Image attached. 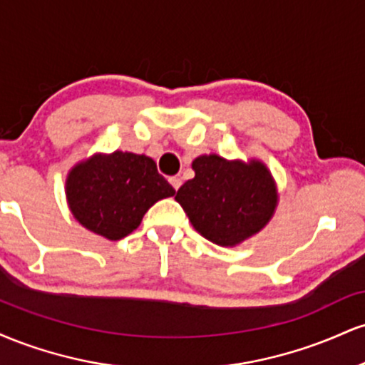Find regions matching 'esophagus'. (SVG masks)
I'll return each instance as SVG.
<instances>
[{"mask_svg":"<svg viewBox=\"0 0 365 365\" xmlns=\"http://www.w3.org/2000/svg\"><path fill=\"white\" fill-rule=\"evenodd\" d=\"M170 183H171V187L175 188V190H178L180 185H182V180H180L178 177H171L170 178Z\"/></svg>","mask_w":365,"mask_h":365,"instance_id":"obj_1","label":"esophagus"}]
</instances>
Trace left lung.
Wrapping results in <instances>:
<instances>
[{
	"label": "left lung",
	"mask_w": 365,
	"mask_h": 365,
	"mask_svg": "<svg viewBox=\"0 0 365 365\" xmlns=\"http://www.w3.org/2000/svg\"><path fill=\"white\" fill-rule=\"evenodd\" d=\"M195 177L178 188L177 202L197 232L209 242L233 247L271 220L276 187L266 166L209 154L192 163Z\"/></svg>",
	"instance_id": "left-lung-1"
}]
</instances>
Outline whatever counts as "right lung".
Returning a JSON list of instances; mask_svg holds the SVG:
<instances>
[{"instance_id":"right-lung-1","label":"right lung","mask_w":365,"mask_h":365,"mask_svg":"<svg viewBox=\"0 0 365 365\" xmlns=\"http://www.w3.org/2000/svg\"><path fill=\"white\" fill-rule=\"evenodd\" d=\"M171 195L175 188L153 159L121 150L96 154L66 180V199L78 223L110 240L132 233L153 204Z\"/></svg>"}]
</instances>
